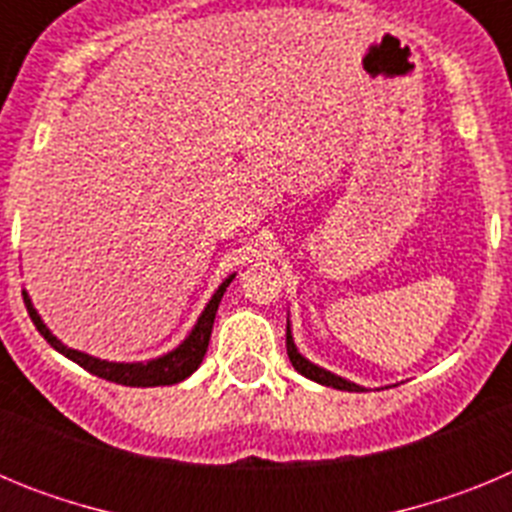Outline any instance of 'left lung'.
Returning a JSON list of instances; mask_svg holds the SVG:
<instances>
[{
  "label": "left lung",
  "instance_id": "obj_1",
  "mask_svg": "<svg viewBox=\"0 0 512 512\" xmlns=\"http://www.w3.org/2000/svg\"><path fill=\"white\" fill-rule=\"evenodd\" d=\"M287 356H289V361H292V366H295L297 372H300L302 377L312 379V382L325 384V387H336V390H348V392H359L361 390L359 384L346 382V379L336 377V374L325 372V369H320V366H315V364H310L307 359H302V356L297 354L295 343H292V336H289V328H287Z\"/></svg>",
  "mask_w": 512,
  "mask_h": 512
}]
</instances>
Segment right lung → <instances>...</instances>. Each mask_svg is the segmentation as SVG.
I'll return each mask as SVG.
<instances>
[{"mask_svg": "<svg viewBox=\"0 0 512 512\" xmlns=\"http://www.w3.org/2000/svg\"><path fill=\"white\" fill-rule=\"evenodd\" d=\"M230 282H233V277L225 279V282L220 284V289H217L215 297H212L210 305L205 307V312H202L200 320H197V325H194V330L189 333V338L182 343V346L176 348V351H171V354L161 356V359L146 361V364H112V361H99L94 359V356L74 351V348H66L56 336H53L51 330L45 328L40 315L35 312V307L30 305V300H27L25 292H22V297H25V307L27 312H30V320L35 323V328L40 330V336L51 343L56 351H61L63 356H69L71 361L84 366L87 372L97 374V377L107 379V382L125 384V387H161V384L182 382V379H187L189 374L197 372V366L202 364V359H205L207 354V343H210L217 305H220V300H223V292L228 289Z\"/></svg>", "mask_w": 512, "mask_h": 512, "instance_id": "1", "label": "right lung"}]
</instances>
